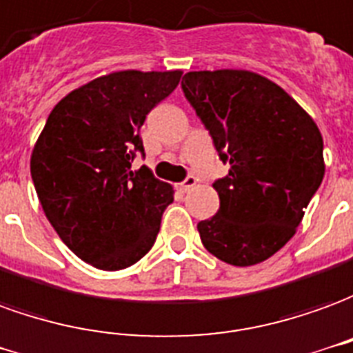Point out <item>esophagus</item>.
I'll return each instance as SVG.
<instances>
[{
	"label": "esophagus",
	"instance_id": "obj_1",
	"mask_svg": "<svg viewBox=\"0 0 353 353\" xmlns=\"http://www.w3.org/2000/svg\"><path fill=\"white\" fill-rule=\"evenodd\" d=\"M196 182H197L196 176H194V174H188V176L179 184V188H181L182 192H188L190 188H194V186H196Z\"/></svg>",
	"mask_w": 353,
	"mask_h": 353
}]
</instances>
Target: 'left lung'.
I'll return each instance as SVG.
<instances>
[{
    "instance_id": "left-lung-1",
    "label": "left lung",
    "mask_w": 353,
    "mask_h": 353,
    "mask_svg": "<svg viewBox=\"0 0 353 353\" xmlns=\"http://www.w3.org/2000/svg\"><path fill=\"white\" fill-rule=\"evenodd\" d=\"M182 91L230 171L212 182L221 207L197 224L205 249L252 266L283 247L323 181V139L287 92L247 70L188 72Z\"/></svg>"
}]
</instances>
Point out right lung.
<instances>
[{"label":"right lung","mask_w":353,"mask_h":353,"mask_svg":"<svg viewBox=\"0 0 353 353\" xmlns=\"http://www.w3.org/2000/svg\"><path fill=\"white\" fill-rule=\"evenodd\" d=\"M181 76L123 70L97 77L52 108L34 146L30 171L45 216L94 268L132 266L156 241L172 190L131 163L144 156V119Z\"/></svg>","instance_id":"add662e5"}]
</instances>
